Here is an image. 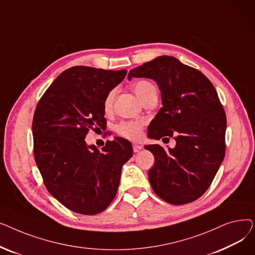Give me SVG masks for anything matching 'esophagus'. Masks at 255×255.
<instances>
[{"label":"esophagus","mask_w":255,"mask_h":255,"mask_svg":"<svg viewBox=\"0 0 255 255\" xmlns=\"http://www.w3.org/2000/svg\"><path fill=\"white\" fill-rule=\"evenodd\" d=\"M141 149H142V146H141V145L136 144V143L133 144V151H134V153H138Z\"/></svg>","instance_id":"34e87169"}]
</instances>
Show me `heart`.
Here are the masks:
<instances>
[{
  "label": "heart",
  "instance_id": "b5f03b06",
  "mask_svg": "<svg viewBox=\"0 0 255 255\" xmlns=\"http://www.w3.org/2000/svg\"><path fill=\"white\" fill-rule=\"evenodd\" d=\"M133 91H134L135 95L140 101H142L145 97L152 95V94L157 93L156 87L152 83L148 82V80H139V82H137L133 86ZM113 98L114 94L113 92H111L109 95L106 96L103 103L105 111H109L112 107ZM142 127L143 122H141V121H131V122L121 123L117 127V131L121 136H124L131 140H138L142 134Z\"/></svg>",
  "mask_w": 255,
  "mask_h": 255
}]
</instances>
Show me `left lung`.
I'll use <instances>...</instances> for the list:
<instances>
[{
  "label": "left lung",
  "mask_w": 255,
  "mask_h": 255,
  "mask_svg": "<svg viewBox=\"0 0 255 255\" xmlns=\"http://www.w3.org/2000/svg\"><path fill=\"white\" fill-rule=\"evenodd\" d=\"M151 78L161 92L162 107L148 128V137L175 138L173 149L145 145L155 164L149 170L154 192L166 203L194 202L210 187L225 155L226 116L217 92L197 69L168 56L158 57L129 71Z\"/></svg>",
  "instance_id": "1"
}]
</instances>
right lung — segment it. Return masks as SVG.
Instances as JSON below:
<instances>
[{
	"mask_svg": "<svg viewBox=\"0 0 255 255\" xmlns=\"http://www.w3.org/2000/svg\"><path fill=\"white\" fill-rule=\"evenodd\" d=\"M113 71L74 66L62 72L39 100L33 118L34 157L48 192L69 210L95 215L115 198L123 165L133 155L122 137L99 151L85 138L103 129L104 100L125 78Z\"/></svg>",
	"mask_w": 255,
	"mask_h": 255,
	"instance_id": "obj_1",
	"label": "right lung"
}]
</instances>
